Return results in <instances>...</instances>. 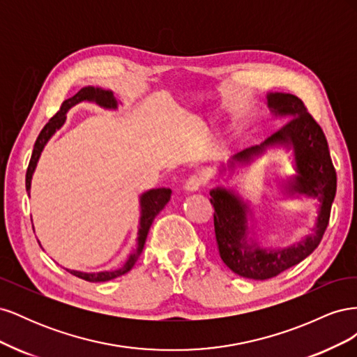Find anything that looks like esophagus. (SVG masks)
<instances>
[{
  "instance_id": "34e87169",
  "label": "esophagus",
  "mask_w": 357,
  "mask_h": 357,
  "mask_svg": "<svg viewBox=\"0 0 357 357\" xmlns=\"http://www.w3.org/2000/svg\"><path fill=\"white\" fill-rule=\"evenodd\" d=\"M202 183H204L202 177H199V176H190L186 180V183H185V189L188 192H198L201 189V186H202Z\"/></svg>"
}]
</instances>
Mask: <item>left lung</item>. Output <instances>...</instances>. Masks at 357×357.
<instances>
[{"label":"left lung","instance_id":"8db88e82","mask_svg":"<svg viewBox=\"0 0 357 357\" xmlns=\"http://www.w3.org/2000/svg\"><path fill=\"white\" fill-rule=\"evenodd\" d=\"M268 107L275 117L289 121L265 139L261 146L245 149L229 159V168L250 164L255 156L262 155L268 147L283 146L294 150L296 174L287 178L284 192L287 195H302L320 202L316 226L312 232L294 245L284 248H265L256 240L248 238L247 213L248 205L231 189L215 188L210 190L214 207V232L219 255L232 273L244 278L266 280L286 271L304 261L316 250L325 234L332 202L337 193L335 172L326 137L319 123L307 112L298 96L269 92Z\"/></svg>","mask_w":357,"mask_h":357}]
</instances>
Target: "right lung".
Returning <instances> with one entry per match:
<instances>
[{"label": "right lung", "mask_w": 357, "mask_h": 357, "mask_svg": "<svg viewBox=\"0 0 357 357\" xmlns=\"http://www.w3.org/2000/svg\"><path fill=\"white\" fill-rule=\"evenodd\" d=\"M83 101L95 102V104L104 107V109H110V110H116L117 104H119V101L114 98V95H113L112 91H104L101 88H92V86H88V88L80 89L74 96H71V98H68V100L62 102L59 112L50 119L45 128L41 129V132H40L37 142L34 144V150H32L31 160H29V165H28V169H26V178H25L28 195H29V189H31L32 174H34L37 162L40 159L43 149H45V146L47 144L50 137L55 134L63 123H66L67 112L75 104L83 102ZM169 198H171V189H167V188L150 189V190L144 192L142 197H139V207H142V215H139L137 248H135L134 253L129 255V257L126 259V262L123 264V266H121L119 269H114V271H101V273H82V271H74V269H67V271L71 273L75 277L86 280V282H91V283L109 282V280L121 277V275L126 274L128 271H131L132 266L137 262V259L139 257V255H142V252H143L147 234H149L150 226H152V223H153V219L156 218V214L165 207L167 202L169 201ZM38 244H40V241H38Z\"/></svg>", "instance_id": "add662e5"}]
</instances>
